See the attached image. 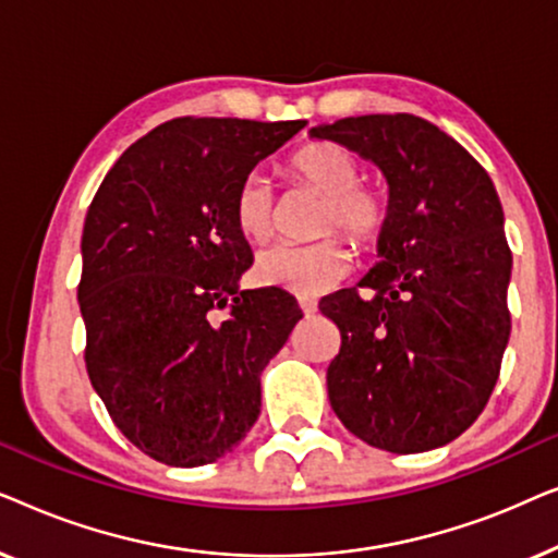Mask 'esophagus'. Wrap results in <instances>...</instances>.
Segmentation results:
<instances>
[{
	"label": "esophagus",
	"instance_id": "1",
	"mask_svg": "<svg viewBox=\"0 0 558 558\" xmlns=\"http://www.w3.org/2000/svg\"><path fill=\"white\" fill-rule=\"evenodd\" d=\"M300 307H302L304 315H315V312H317V302L310 300V296H300Z\"/></svg>",
	"mask_w": 558,
	"mask_h": 558
}]
</instances>
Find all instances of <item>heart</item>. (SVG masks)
<instances>
[{"instance_id":"1","label":"heart","mask_w":558,"mask_h":558,"mask_svg":"<svg viewBox=\"0 0 558 558\" xmlns=\"http://www.w3.org/2000/svg\"><path fill=\"white\" fill-rule=\"evenodd\" d=\"M361 159L335 142H312L289 159V174L323 195L312 243H274L256 256L254 274L266 287L300 296H317L340 284L350 271V254L338 235L355 248H373L384 239L391 201L376 182L361 180ZM277 197L264 174L251 172L233 195V223L248 241H264L274 231Z\"/></svg>"}]
</instances>
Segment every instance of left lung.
<instances>
[{
    "instance_id": "1",
    "label": "left lung",
    "mask_w": 558,
    "mask_h": 558,
    "mask_svg": "<svg viewBox=\"0 0 558 558\" xmlns=\"http://www.w3.org/2000/svg\"><path fill=\"white\" fill-rule=\"evenodd\" d=\"M312 136L373 159L391 187L380 262L319 312L340 330L327 368L335 414L365 445L426 452L483 414L510 338V254L485 167L411 113H368Z\"/></svg>"
}]
</instances>
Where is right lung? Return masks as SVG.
<instances>
[{"label":"right lung","mask_w":558,"mask_h":558,"mask_svg":"<svg viewBox=\"0 0 558 558\" xmlns=\"http://www.w3.org/2000/svg\"><path fill=\"white\" fill-rule=\"evenodd\" d=\"M302 126L165 121L117 159L88 205L83 357L113 424L151 460L216 462L256 422L262 371L302 310L277 287L239 292L251 254L233 223V195Z\"/></svg>","instance_id":"right-lung-1"}]
</instances>
